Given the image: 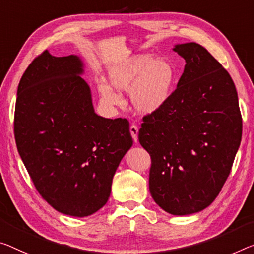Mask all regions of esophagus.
<instances>
[{"instance_id": "1", "label": "esophagus", "mask_w": 254, "mask_h": 254, "mask_svg": "<svg viewBox=\"0 0 254 254\" xmlns=\"http://www.w3.org/2000/svg\"><path fill=\"white\" fill-rule=\"evenodd\" d=\"M129 130H130V134H131V137L134 139L135 143H137L138 140V127L136 126V125H131L129 127Z\"/></svg>"}]
</instances>
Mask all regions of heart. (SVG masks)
<instances>
[{
  "mask_svg": "<svg viewBox=\"0 0 254 254\" xmlns=\"http://www.w3.org/2000/svg\"><path fill=\"white\" fill-rule=\"evenodd\" d=\"M175 68L165 58L154 59L151 54L131 57L109 73L112 86L130 92V101L140 114H152L165 105L173 93ZM99 92L105 103L117 105L119 95L108 84H100Z\"/></svg>",
  "mask_w": 254,
  "mask_h": 254,
  "instance_id": "b5f03b06",
  "label": "heart"
}]
</instances>
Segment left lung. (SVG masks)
<instances>
[{"label":"left lung","mask_w":254,"mask_h":254,"mask_svg":"<svg viewBox=\"0 0 254 254\" xmlns=\"http://www.w3.org/2000/svg\"><path fill=\"white\" fill-rule=\"evenodd\" d=\"M186 61L177 88L159 110L143 117L138 140L151 157L150 193L175 216L214 201L231 174L242 138L235 84L197 43L176 45Z\"/></svg>","instance_id":"8db88e82"}]
</instances>
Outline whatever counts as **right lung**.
I'll use <instances>...</instances> for the list:
<instances>
[{
	"instance_id": "add662e5",
	"label": "right lung",
	"mask_w": 254,
	"mask_h": 254,
	"mask_svg": "<svg viewBox=\"0 0 254 254\" xmlns=\"http://www.w3.org/2000/svg\"><path fill=\"white\" fill-rule=\"evenodd\" d=\"M76 56L41 53L18 86L14 138L37 192L58 211L86 217L107 203L132 145L125 118L97 116Z\"/></svg>"
}]
</instances>
